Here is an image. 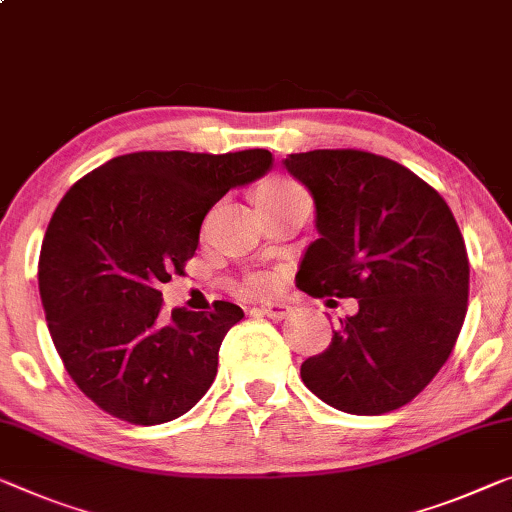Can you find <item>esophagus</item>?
I'll return each instance as SVG.
<instances>
[{
  "mask_svg": "<svg viewBox=\"0 0 512 512\" xmlns=\"http://www.w3.org/2000/svg\"><path fill=\"white\" fill-rule=\"evenodd\" d=\"M258 311L263 313V316L272 318V320H283L288 318L290 313H293V306L286 304V302H265L258 306Z\"/></svg>",
  "mask_w": 512,
  "mask_h": 512,
  "instance_id": "esophagus-1",
  "label": "esophagus"
}]
</instances>
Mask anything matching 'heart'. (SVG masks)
I'll use <instances>...</instances> for the list:
<instances>
[{"instance_id":"1","label":"heart","mask_w":512,"mask_h":512,"mask_svg":"<svg viewBox=\"0 0 512 512\" xmlns=\"http://www.w3.org/2000/svg\"><path fill=\"white\" fill-rule=\"evenodd\" d=\"M293 183H288V180H270V183H265L261 190H258V199H263V196H270V194H279V192H286V190H293ZM270 277H265V274H254V277L249 279V288L256 290V293H263V290L270 288Z\"/></svg>"}]
</instances>
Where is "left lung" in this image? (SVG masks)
<instances>
[{
    "label": "left lung",
    "mask_w": 512,
    "mask_h": 512,
    "mask_svg": "<svg viewBox=\"0 0 512 512\" xmlns=\"http://www.w3.org/2000/svg\"><path fill=\"white\" fill-rule=\"evenodd\" d=\"M316 203L318 240L304 251L297 288L355 297L302 382L336 410H398L446 364L467 316L469 258L451 208L403 164L355 148L283 160Z\"/></svg>",
    "instance_id": "obj_1"
}]
</instances>
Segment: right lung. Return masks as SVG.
Wrapping results in <instances>:
<instances>
[{
	"label": "right lung",
	"instance_id": "right-lung-1",
	"mask_svg": "<svg viewBox=\"0 0 512 512\" xmlns=\"http://www.w3.org/2000/svg\"><path fill=\"white\" fill-rule=\"evenodd\" d=\"M265 148L210 155L139 151L77 180L47 224L38 288L68 375L100 410L135 426L174 421L217 375L238 304L162 316V283L185 274L208 210L265 176Z\"/></svg>",
	"mask_w": 512,
	"mask_h": 512
}]
</instances>
